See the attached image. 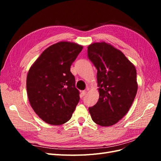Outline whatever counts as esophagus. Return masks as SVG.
Wrapping results in <instances>:
<instances>
[{"mask_svg": "<svg viewBox=\"0 0 161 161\" xmlns=\"http://www.w3.org/2000/svg\"><path fill=\"white\" fill-rule=\"evenodd\" d=\"M86 92H87V91H82L81 92V95H82V96H85V95L86 94Z\"/></svg>", "mask_w": 161, "mask_h": 161, "instance_id": "obj_1", "label": "esophagus"}]
</instances>
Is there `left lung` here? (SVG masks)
<instances>
[{
	"mask_svg": "<svg viewBox=\"0 0 161 161\" xmlns=\"http://www.w3.org/2000/svg\"><path fill=\"white\" fill-rule=\"evenodd\" d=\"M88 57L97 69L99 98L89 108L91 118L101 126H111L128 113L138 91L136 70L123 52L110 43H92Z\"/></svg>",
	"mask_w": 161,
	"mask_h": 161,
	"instance_id": "8db88e82",
	"label": "left lung"
}]
</instances>
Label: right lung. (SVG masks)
I'll use <instances>...</instances> for the list:
<instances>
[{
    "instance_id": "add662e5",
    "label": "right lung",
    "mask_w": 161,
    "mask_h": 161,
    "mask_svg": "<svg viewBox=\"0 0 161 161\" xmlns=\"http://www.w3.org/2000/svg\"><path fill=\"white\" fill-rule=\"evenodd\" d=\"M82 48L70 42L54 43L41 53L29 70V101L47 124L58 125L67 122L79 103V91L70 66Z\"/></svg>"
}]
</instances>
